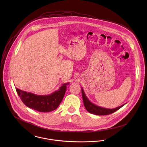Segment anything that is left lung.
Wrapping results in <instances>:
<instances>
[{
    "mask_svg": "<svg viewBox=\"0 0 147 147\" xmlns=\"http://www.w3.org/2000/svg\"><path fill=\"white\" fill-rule=\"evenodd\" d=\"M82 97L83 100L84 106L86 109V110L90 113L97 115H109L110 114H112L114 113L115 111L119 110L120 108H121L123 106L125 105H121V106H119L118 107L110 109H106L102 107H100L98 106L94 105L93 103H92L86 97L84 90L83 88H82Z\"/></svg>",
    "mask_w": 147,
    "mask_h": 147,
    "instance_id": "8db88e82",
    "label": "left lung"
}]
</instances>
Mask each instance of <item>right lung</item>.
I'll return each mask as SVG.
<instances>
[{
  "mask_svg": "<svg viewBox=\"0 0 147 147\" xmlns=\"http://www.w3.org/2000/svg\"><path fill=\"white\" fill-rule=\"evenodd\" d=\"M68 84H63L59 90L46 96L35 94L17 88L16 90L22 102L28 107L40 112H49L55 110L61 103Z\"/></svg>",
  "mask_w": 147,
  "mask_h": 147,
  "instance_id": "add662e5",
  "label": "right lung"
}]
</instances>
